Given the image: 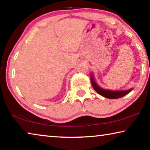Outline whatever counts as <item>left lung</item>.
<instances>
[{"label":"left lung","instance_id":"8db88e82","mask_svg":"<svg viewBox=\"0 0 150 150\" xmlns=\"http://www.w3.org/2000/svg\"><path fill=\"white\" fill-rule=\"evenodd\" d=\"M91 83H92V85L96 92L98 94H100V95H102L104 97L108 98H118L122 96L126 95L127 94H128L130 92L132 89L128 90V91H108L105 89H103L102 88L96 84V83L94 81L93 77L91 75Z\"/></svg>","mask_w":150,"mask_h":150}]
</instances>
